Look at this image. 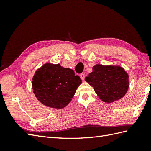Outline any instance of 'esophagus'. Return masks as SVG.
Masks as SVG:
<instances>
[{"label":"esophagus","instance_id":"34e87169","mask_svg":"<svg viewBox=\"0 0 151 151\" xmlns=\"http://www.w3.org/2000/svg\"><path fill=\"white\" fill-rule=\"evenodd\" d=\"M80 77H81V79L82 80H84V78H85V75H84V74H81Z\"/></svg>","mask_w":151,"mask_h":151}]
</instances>
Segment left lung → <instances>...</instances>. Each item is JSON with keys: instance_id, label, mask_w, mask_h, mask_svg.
<instances>
[{"instance_id": "1", "label": "left lung", "mask_w": 151, "mask_h": 151, "mask_svg": "<svg viewBox=\"0 0 151 151\" xmlns=\"http://www.w3.org/2000/svg\"><path fill=\"white\" fill-rule=\"evenodd\" d=\"M129 76L120 65L96 64L85 81L103 101L111 103L122 98L129 87Z\"/></svg>"}]
</instances>
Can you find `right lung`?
Returning <instances> with one entry per match:
<instances>
[{
	"label": "right lung",
	"mask_w": 151,
	"mask_h": 151,
	"mask_svg": "<svg viewBox=\"0 0 151 151\" xmlns=\"http://www.w3.org/2000/svg\"><path fill=\"white\" fill-rule=\"evenodd\" d=\"M82 83L74 70L59 63H46L35 73L32 87L36 98L45 106L62 109L69 103Z\"/></svg>",
	"instance_id": "obj_1"
}]
</instances>
